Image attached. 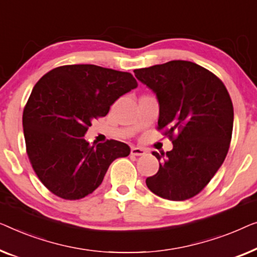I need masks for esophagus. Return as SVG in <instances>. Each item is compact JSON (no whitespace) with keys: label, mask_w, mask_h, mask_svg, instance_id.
<instances>
[{"label":"esophagus","mask_w":257,"mask_h":257,"mask_svg":"<svg viewBox=\"0 0 257 257\" xmlns=\"http://www.w3.org/2000/svg\"><path fill=\"white\" fill-rule=\"evenodd\" d=\"M132 155H134V156H143L144 154H146V150L143 149V148H137V147H134L132 148Z\"/></svg>","instance_id":"34e87169"}]
</instances>
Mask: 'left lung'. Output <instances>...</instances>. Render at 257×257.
Listing matches in <instances>:
<instances>
[{"mask_svg":"<svg viewBox=\"0 0 257 257\" xmlns=\"http://www.w3.org/2000/svg\"><path fill=\"white\" fill-rule=\"evenodd\" d=\"M156 94L158 130L172 141L168 153H153L160 162L148 177V189L168 200L197 196L213 178L229 149L234 110L225 85L199 65L186 60L134 71Z\"/></svg>","mask_w":257,"mask_h":257,"instance_id":"left-lung-1","label":"left lung"}]
</instances>
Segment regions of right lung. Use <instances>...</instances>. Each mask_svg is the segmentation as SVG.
Listing matches in <instances>:
<instances>
[{
  "label": "right lung",
  "mask_w": 257,
  "mask_h": 257,
  "mask_svg": "<svg viewBox=\"0 0 257 257\" xmlns=\"http://www.w3.org/2000/svg\"><path fill=\"white\" fill-rule=\"evenodd\" d=\"M137 87L128 72L96 65H65L39 79L23 110L29 161L44 186L66 200L96 190L111 162L130 148L107 140L89 144L94 118L106 116L118 97Z\"/></svg>",
  "instance_id": "right-lung-1"
}]
</instances>
